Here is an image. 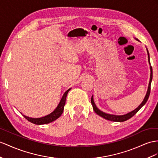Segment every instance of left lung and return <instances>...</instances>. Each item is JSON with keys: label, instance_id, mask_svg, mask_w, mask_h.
Returning a JSON list of instances; mask_svg holds the SVG:
<instances>
[{"label": "left lung", "instance_id": "8db88e82", "mask_svg": "<svg viewBox=\"0 0 158 158\" xmlns=\"http://www.w3.org/2000/svg\"><path fill=\"white\" fill-rule=\"evenodd\" d=\"M135 40H137V41H139L138 39L135 38ZM146 50H147V52H148V62H149V64H150V60H149V52H148V48H146ZM149 68H150V79H149V85H148V91H147V93H146V95H145V98L143 100V102H141V103L139 105V106L137 107L136 109H135L133 111H131L130 112L127 113V114H125V115H113V114H106V113H105L102 111H101L100 110H99V109L98 108V107L96 106V105L94 102V97H93L92 95V98H91V104H92V106H93V109H94V111L97 114L99 115V116L102 117L103 118L106 119L107 120H109V121H116V122H123V121H126L129 119H130L131 118H132V117L145 104V103L147 102V101L149 98V94H150V89H151V83H152V76H153V73H152V66L150 65V67H149Z\"/></svg>", "mask_w": 158, "mask_h": 158}]
</instances>
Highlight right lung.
Returning <instances> with one entry per match:
<instances>
[{"instance_id": "obj_1", "label": "right lung", "mask_w": 158, "mask_h": 158, "mask_svg": "<svg viewBox=\"0 0 158 158\" xmlns=\"http://www.w3.org/2000/svg\"><path fill=\"white\" fill-rule=\"evenodd\" d=\"M71 88L69 89L68 90H67L64 93V94L62 97L61 99H60L59 103L58 104L57 107H56L55 110L52 113H51L50 114H48L46 116L42 117V118H29V117H27L23 114V115L25 117V118L28 121H30V122L33 123L34 124H36V125L47 124V123H49L51 122H52V121H54L56 119H58L63 114V110H64V105H65L67 95L68 92L71 90Z\"/></svg>"}]
</instances>
